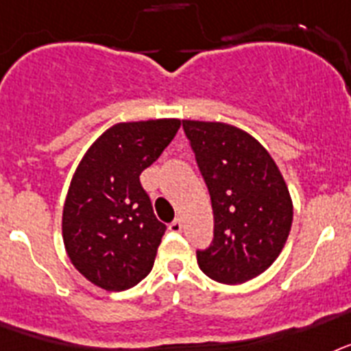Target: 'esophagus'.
Wrapping results in <instances>:
<instances>
[{
	"mask_svg": "<svg viewBox=\"0 0 351 351\" xmlns=\"http://www.w3.org/2000/svg\"><path fill=\"white\" fill-rule=\"evenodd\" d=\"M169 230H171L173 233H180V231H182V221H180V219H175V221L169 224Z\"/></svg>",
	"mask_w": 351,
	"mask_h": 351,
	"instance_id": "34e87169",
	"label": "esophagus"
}]
</instances>
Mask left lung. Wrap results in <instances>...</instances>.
<instances>
[{"mask_svg":"<svg viewBox=\"0 0 351 351\" xmlns=\"http://www.w3.org/2000/svg\"><path fill=\"white\" fill-rule=\"evenodd\" d=\"M213 210V239L197 249L210 279L240 285L285 247L293 206L276 162L247 132L219 121H182Z\"/></svg>","mask_w":351,"mask_h":351,"instance_id":"1","label":"left lung"}]
</instances>
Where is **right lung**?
<instances>
[{
	"mask_svg": "<svg viewBox=\"0 0 351 351\" xmlns=\"http://www.w3.org/2000/svg\"><path fill=\"white\" fill-rule=\"evenodd\" d=\"M178 129L180 120L118 123L77 166L63 208V242L70 261L93 285L123 291L150 274L166 224L155 217L139 175Z\"/></svg>",
	"mask_w": 351,
	"mask_h": 351,
	"instance_id": "obj_1",
	"label": "right lung"
}]
</instances>
